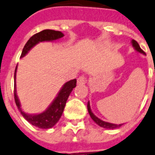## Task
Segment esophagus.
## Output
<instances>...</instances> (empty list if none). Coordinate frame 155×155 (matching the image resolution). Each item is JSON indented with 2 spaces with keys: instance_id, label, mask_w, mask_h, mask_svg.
<instances>
[{
  "instance_id": "esophagus-1",
  "label": "esophagus",
  "mask_w": 155,
  "mask_h": 155,
  "mask_svg": "<svg viewBox=\"0 0 155 155\" xmlns=\"http://www.w3.org/2000/svg\"><path fill=\"white\" fill-rule=\"evenodd\" d=\"M86 83V78L85 76H81L78 78V85H85Z\"/></svg>"
}]
</instances>
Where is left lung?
Returning <instances> with one entry per match:
<instances>
[{"label": "left lung", "mask_w": 155, "mask_h": 155, "mask_svg": "<svg viewBox=\"0 0 155 155\" xmlns=\"http://www.w3.org/2000/svg\"><path fill=\"white\" fill-rule=\"evenodd\" d=\"M132 46L134 47V48L137 51H138L139 53L143 54V55H146V53L142 51V49L140 48L139 46L138 43L137 41H135L134 39H132ZM87 109H88V112L91 116V119L95 122V123L99 125V126L102 127V128H104V129H117V128H120V127L123 124H112V123H109V122H106V121H104L100 120L99 118H98L95 115H94L91 109V106H90V102H88L87 104Z\"/></svg>", "instance_id": "left-lung-1"}]
</instances>
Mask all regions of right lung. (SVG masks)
Masks as SVG:
<instances>
[{
	"mask_svg": "<svg viewBox=\"0 0 155 155\" xmlns=\"http://www.w3.org/2000/svg\"><path fill=\"white\" fill-rule=\"evenodd\" d=\"M64 36V34L61 31H53V30H44L34 35L25 44L22 51L21 54V58L24 57L29 51L35 47L36 44L41 42H50L59 39ZM18 66H16L15 72H14V100L18 107V109L21 112V116H23L25 120L28 121L29 123L34 126L39 128V129H47L53 127L59 121L61 115L63 113L64 107L66 104V101L69 98V94L76 86L77 80L73 79L67 81L63 85L61 91H59L56 97L54 99L48 107L44 111L39 114H28L24 112L21 108V104L19 101L18 97L17 95L16 91V73Z\"/></svg>",
	"mask_w": 155,
	"mask_h": 155,
	"instance_id": "obj_1",
	"label": "right lung"
}]
</instances>
